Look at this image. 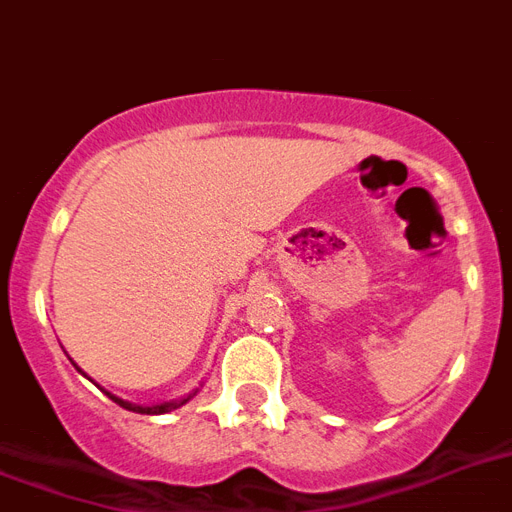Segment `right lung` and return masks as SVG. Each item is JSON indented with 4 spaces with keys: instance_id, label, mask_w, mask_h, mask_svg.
<instances>
[{
    "instance_id": "obj_1",
    "label": "right lung",
    "mask_w": 512,
    "mask_h": 512,
    "mask_svg": "<svg viewBox=\"0 0 512 512\" xmlns=\"http://www.w3.org/2000/svg\"><path fill=\"white\" fill-rule=\"evenodd\" d=\"M189 397H191V394H189ZM189 397H186V400H189ZM110 400L118 402V405L126 407V410H134V413H144V415H160V413H165V410H173V407L184 405V402H186V400H181V402H168V405L141 407V405H131V402H126V400H118V397H112V394H110Z\"/></svg>"
}]
</instances>
